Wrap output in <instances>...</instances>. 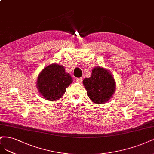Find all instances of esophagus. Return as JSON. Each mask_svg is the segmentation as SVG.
Returning <instances> with one entry per match:
<instances>
[{
    "label": "esophagus",
    "mask_w": 154,
    "mask_h": 154,
    "mask_svg": "<svg viewBox=\"0 0 154 154\" xmlns=\"http://www.w3.org/2000/svg\"><path fill=\"white\" fill-rule=\"evenodd\" d=\"M76 81L78 82L81 83L82 82V77H77V78H76Z\"/></svg>",
    "instance_id": "34e87169"
}]
</instances>
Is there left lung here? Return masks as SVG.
Returning a JSON list of instances; mask_svg holds the SVG:
<instances>
[{
    "label": "left lung",
    "mask_w": 154,
    "mask_h": 154,
    "mask_svg": "<svg viewBox=\"0 0 154 154\" xmlns=\"http://www.w3.org/2000/svg\"><path fill=\"white\" fill-rule=\"evenodd\" d=\"M87 95L95 103H104L115 91L116 83L112 74L105 68L98 66L92 70L91 76L83 80Z\"/></svg>",
    "instance_id": "1"
}]
</instances>
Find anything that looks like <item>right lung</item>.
<instances>
[{"label": "right lung", "instance_id": "1", "mask_svg": "<svg viewBox=\"0 0 154 154\" xmlns=\"http://www.w3.org/2000/svg\"><path fill=\"white\" fill-rule=\"evenodd\" d=\"M73 79L65 69L58 64H52L39 74L36 86L41 95L46 100L56 101L61 98Z\"/></svg>", "mask_w": 154, "mask_h": 154}]
</instances>
